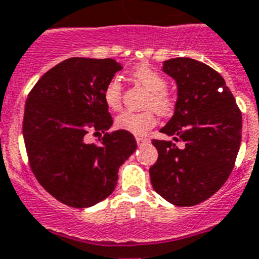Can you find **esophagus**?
Instances as JSON below:
<instances>
[{
  "label": "esophagus",
  "instance_id": "1",
  "mask_svg": "<svg viewBox=\"0 0 259 259\" xmlns=\"http://www.w3.org/2000/svg\"><path fill=\"white\" fill-rule=\"evenodd\" d=\"M136 142H138V145H145V144H148L149 143V139L147 138H136Z\"/></svg>",
  "mask_w": 259,
  "mask_h": 259
}]
</instances>
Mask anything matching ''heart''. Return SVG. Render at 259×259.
<instances>
[{"label": "heart", "instance_id": "1", "mask_svg": "<svg viewBox=\"0 0 259 259\" xmlns=\"http://www.w3.org/2000/svg\"><path fill=\"white\" fill-rule=\"evenodd\" d=\"M132 78L142 84L149 96L147 107H152L160 115H169L173 110V99L166 93V80L161 74L147 65H142L132 71ZM103 99L106 106L112 111H117L121 106V84L117 79H112L107 83L103 90ZM156 117L152 111L131 112L124 111L116 116L115 125L119 130L127 131L136 136H143L155 127Z\"/></svg>", "mask_w": 259, "mask_h": 259}]
</instances>
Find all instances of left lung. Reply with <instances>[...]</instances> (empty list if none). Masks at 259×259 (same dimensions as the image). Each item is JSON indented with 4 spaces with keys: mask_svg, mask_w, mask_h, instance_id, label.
<instances>
[{
    "mask_svg": "<svg viewBox=\"0 0 259 259\" xmlns=\"http://www.w3.org/2000/svg\"><path fill=\"white\" fill-rule=\"evenodd\" d=\"M163 71L177 86L175 114L160 130L173 142L153 140L159 159L149 176L164 200L192 206L211 197L230 176L241 144L242 115L225 79L210 66L172 58L163 62Z\"/></svg>",
    "mask_w": 259,
    "mask_h": 259,
    "instance_id": "left-lung-1",
    "label": "left lung"
}]
</instances>
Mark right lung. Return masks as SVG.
I'll use <instances>...</instances> for the list:
<instances>
[{
    "mask_svg": "<svg viewBox=\"0 0 259 259\" xmlns=\"http://www.w3.org/2000/svg\"><path fill=\"white\" fill-rule=\"evenodd\" d=\"M123 65L115 59L70 58L49 70L27 96L23 140L37 180L58 201L90 208L110 196L119 166L136 151L134 135L106 134L87 143L90 130L106 132L112 117L106 84Z\"/></svg>",
    "mask_w": 259,
    "mask_h": 259,
    "instance_id": "right-lung-1",
    "label": "right lung"
}]
</instances>
